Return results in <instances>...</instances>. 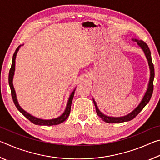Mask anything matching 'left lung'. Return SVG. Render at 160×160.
Masks as SVG:
<instances>
[{
	"mask_svg": "<svg viewBox=\"0 0 160 160\" xmlns=\"http://www.w3.org/2000/svg\"><path fill=\"white\" fill-rule=\"evenodd\" d=\"M133 41L137 42V44H138L140 47L142 48V49L144 51L145 54L146 56V58H147L148 61V64L149 66H150V82H149V85L148 90L146 92L144 97H143L142 100L141 102L140 103V104L135 109L132 111L131 113H130L129 114L126 115L125 116H123V117H109V116H107L103 114V113L100 112L98 109V107H97L96 102L93 99L94 106L96 108V112L100 118H101L103 121H104L105 122L109 123H122V122H126V121H129L133 119L135 116H136L138 113L141 112L143 108H144L146 104L150 102L151 99L152 94L153 92V81H154V78H155V68H154V65L152 63V57H151V52L150 48H149L148 44H146L145 42L142 41V40H137V39H132Z\"/></svg>",
	"mask_w": 160,
	"mask_h": 160,
	"instance_id": "8db88e82",
	"label": "left lung"
}]
</instances>
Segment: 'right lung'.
Here are the masks:
<instances>
[{
    "label": "right lung",
    "instance_id": "right-lung-1",
    "mask_svg": "<svg viewBox=\"0 0 160 160\" xmlns=\"http://www.w3.org/2000/svg\"><path fill=\"white\" fill-rule=\"evenodd\" d=\"M20 47H21V45L19 46V47L16 48L15 53H14V54H13L12 65H11V68H10V69L9 75H8V82H9L10 90H11V95H12V98L13 100V102H14V104L15 105V107H17V109L20 111V112L22 113V114L25 116V117L28 119V120L30 121L32 123H33L34 124H35V125L55 126V125H58V124L63 123V121H66L67 118L68 117V116L70 113V107H71L72 101V99H73V97H74L75 90L72 92L71 94H70V98L68 99V104L66 106V110H65V112L63 114H62L61 116H59V117H58V118L51 119V120H43V119H40V118H37L36 117H34L33 116L30 115L28 112H26L25 111H24L20 107V105H19L17 98H16V94H15V91L14 90V87H13V85H12V78H13V75H14V71H15L16 55H17V53L19 50V48H20Z\"/></svg>",
    "mask_w": 160,
    "mask_h": 160
}]
</instances>
